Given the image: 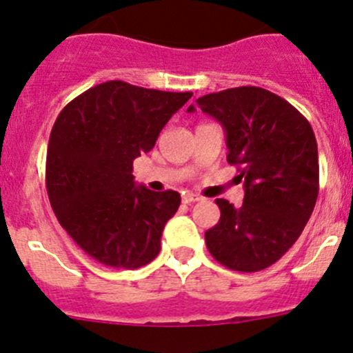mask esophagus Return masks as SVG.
I'll list each match as a JSON object with an SVG mask.
<instances>
[{
    "mask_svg": "<svg viewBox=\"0 0 353 353\" xmlns=\"http://www.w3.org/2000/svg\"><path fill=\"white\" fill-rule=\"evenodd\" d=\"M199 198L198 194H184L183 196V203H188V205H190V203H196V201H199Z\"/></svg>",
    "mask_w": 353,
    "mask_h": 353,
    "instance_id": "esophagus-1",
    "label": "esophagus"
}]
</instances>
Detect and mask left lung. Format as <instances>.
<instances>
[{
    "instance_id": "8db88e82",
    "label": "left lung",
    "mask_w": 353,
    "mask_h": 353,
    "mask_svg": "<svg viewBox=\"0 0 353 353\" xmlns=\"http://www.w3.org/2000/svg\"><path fill=\"white\" fill-rule=\"evenodd\" d=\"M198 108L222 124L227 162L244 181L243 206L215 199L220 220L205 232L210 254L236 272L279 261L304 230L319 191L318 143L309 121L259 87L203 95ZM194 105L188 112H194Z\"/></svg>"
}]
</instances>
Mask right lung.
<instances>
[{"label":"right lung","mask_w":353,"mask_h":353,"mask_svg":"<svg viewBox=\"0 0 353 353\" xmlns=\"http://www.w3.org/2000/svg\"><path fill=\"white\" fill-rule=\"evenodd\" d=\"M191 95L112 80L59 112L46 160L49 201L71 239L102 265L134 270L160 252L181 194L137 186L133 160L155 147Z\"/></svg>","instance_id":"right-lung-1"}]
</instances>
